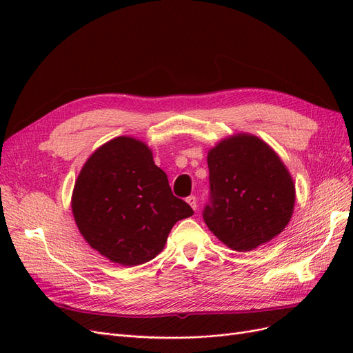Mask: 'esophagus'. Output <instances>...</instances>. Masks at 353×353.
Here are the masks:
<instances>
[{
  "label": "esophagus",
  "instance_id": "1",
  "mask_svg": "<svg viewBox=\"0 0 353 353\" xmlns=\"http://www.w3.org/2000/svg\"><path fill=\"white\" fill-rule=\"evenodd\" d=\"M187 203L188 205L193 208L194 210L197 209V199H196V196H190V197H187Z\"/></svg>",
  "mask_w": 353,
  "mask_h": 353
}]
</instances>
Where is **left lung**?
Returning a JSON list of instances; mask_svg holds the SVG:
<instances>
[{"mask_svg": "<svg viewBox=\"0 0 353 353\" xmlns=\"http://www.w3.org/2000/svg\"><path fill=\"white\" fill-rule=\"evenodd\" d=\"M209 230L228 248L249 252L285 228L294 208V184L285 165L261 138L239 134L208 153Z\"/></svg>", "mask_w": 353, "mask_h": 353, "instance_id": "8db88e82", "label": "left lung"}]
</instances>
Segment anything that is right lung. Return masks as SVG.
I'll list each match as a JSON object with an SVG mask.
<instances>
[{
    "instance_id": "right-lung-1",
    "label": "right lung",
    "mask_w": 353,
    "mask_h": 353,
    "mask_svg": "<svg viewBox=\"0 0 353 353\" xmlns=\"http://www.w3.org/2000/svg\"><path fill=\"white\" fill-rule=\"evenodd\" d=\"M72 212L91 248L122 266L156 258L175 223L194 213L172 194L150 148L131 137L91 154L74 183Z\"/></svg>"
}]
</instances>
